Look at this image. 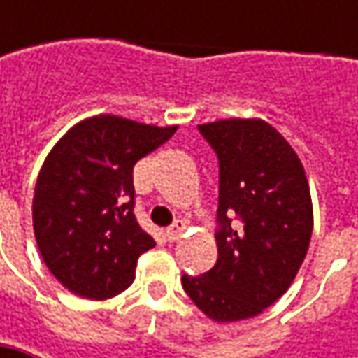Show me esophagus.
<instances>
[{"mask_svg":"<svg viewBox=\"0 0 358 358\" xmlns=\"http://www.w3.org/2000/svg\"><path fill=\"white\" fill-rule=\"evenodd\" d=\"M183 233H185V223L183 221H175L171 227L165 231V237H167V241L175 243V241H179L183 237Z\"/></svg>","mask_w":358,"mask_h":358,"instance_id":"obj_1","label":"esophagus"}]
</instances>
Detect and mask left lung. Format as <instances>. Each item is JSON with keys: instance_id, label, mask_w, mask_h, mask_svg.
<instances>
[{"instance_id": "1", "label": "left lung", "mask_w": 358, "mask_h": 358, "mask_svg": "<svg viewBox=\"0 0 358 358\" xmlns=\"http://www.w3.org/2000/svg\"><path fill=\"white\" fill-rule=\"evenodd\" d=\"M219 159L217 263L183 275L191 301L217 323L257 317L291 287L313 233L301 159L263 119L199 125Z\"/></svg>"}]
</instances>
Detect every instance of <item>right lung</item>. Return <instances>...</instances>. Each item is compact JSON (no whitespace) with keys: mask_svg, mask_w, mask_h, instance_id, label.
Listing matches in <instances>:
<instances>
[{"mask_svg":"<svg viewBox=\"0 0 358 358\" xmlns=\"http://www.w3.org/2000/svg\"><path fill=\"white\" fill-rule=\"evenodd\" d=\"M175 131L97 115L49 151L35 183V239L53 277L73 295H119L135 279L139 255L155 247L133 213V167Z\"/></svg>","mask_w":358,"mask_h":358,"instance_id":"add662e5","label":"right lung"}]
</instances>
